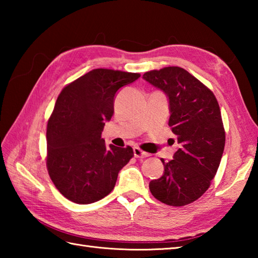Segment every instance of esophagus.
<instances>
[{
	"label": "esophagus",
	"mask_w": 258,
	"mask_h": 258,
	"mask_svg": "<svg viewBox=\"0 0 258 258\" xmlns=\"http://www.w3.org/2000/svg\"><path fill=\"white\" fill-rule=\"evenodd\" d=\"M133 151H134V156L136 158H144V157H149L150 156L149 153L142 151L141 149H139V147H134Z\"/></svg>",
	"instance_id": "esophagus-1"
}]
</instances>
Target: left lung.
<instances>
[{
	"mask_svg": "<svg viewBox=\"0 0 258 258\" xmlns=\"http://www.w3.org/2000/svg\"><path fill=\"white\" fill-rule=\"evenodd\" d=\"M143 79L168 97V125L179 149L173 160L162 158L164 173L151 180L156 200L171 206H184L199 200L211 186L225 146L221 109L214 93L178 67L146 72Z\"/></svg>",
	"mask_w": 258,
	"mask_h": 258,
	"instance_id": "left-lung-1",
	"label": "left lung"
}]
</instances>
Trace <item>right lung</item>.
Masks as SVG:
<instances>
[{"mask_svg":"<svg viewBox=\"0 0 258 258\" xmlns=\"http://www.w3.org/2000/svg\"><path fill=\"white\" fill-rule=\"evenodd\" d=\"M139 73L95 69L62 90L47 122V172L76 204H91L113 190L118 172L134 156L131 146L105 145L101 135L114 114V97Z\"/></svg>","mask_w":258,"mask_h":258,"instance_id":"obj_1","label":"right lung"}]
</instances>
